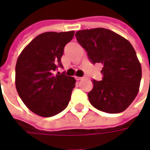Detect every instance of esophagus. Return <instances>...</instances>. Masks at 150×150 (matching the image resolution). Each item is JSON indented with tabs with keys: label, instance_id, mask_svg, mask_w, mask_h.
<instances>
[{
	"label": "esophagus",
	"instance_id": "1",
	"mask_svg": "<svg viewBox=\"0 0 150 150\" xmlns=\"http://www.w3.org/2000/svg\"><path fill=\"white\" fill-rule=\"evenodd\" d=\"M75 79H77L78 81H79V80H82V79H84V77H78V76H76V77H75Z\"/></svg>",
	"mask_w": 150,
	"mask_h": 150
}]
</instances>
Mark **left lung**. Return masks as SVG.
I'll return each mask as SVG.
<instances>
[{"label":"left lung","instance_id":"8db88e82","mask_svg":"<svg viewBox=\"0 0 150 150\" xmlns=\"http://www.w3.org/2000/svg\"><path fill=\"white\" fill-rule=\"evenodd\" d=\"M76 39L93 64H103L100 81L93 79L88 93L91 105L107 113H120L138 93L142 67L131 43L115 32L95 28L76 32Z\"/></svg>","mask_w":150,"mask_h":150}]
</instances>
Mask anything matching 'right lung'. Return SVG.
I'll return each mask as SVG.
<instances>
[{"label": "right lung", "instance_id": "add662e5", "mask_svg": "<svg viewBox=\"0 0 150 150\" xmlns=\"http://www.w3.org/2000/svg\"><path fill=\"white\" fill-rule=\"evenodd\" d=\"M75 31L46 32L38 35L18 57L15 68V83L25 106L38 116H55L67 107L75 79L65 72L61 58L64 47Z\"/></svg>", "mask_w": 150, "mask_h": 150}]
</instances>
